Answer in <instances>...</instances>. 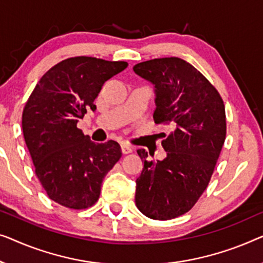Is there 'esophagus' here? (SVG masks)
Returning a JSON list of instances; mask_svg holds the SVG:
<instances>
[{
    "instance_id": "esophagus-1",
    "label": "esophagus",
    "mask_w": 263,
    "mask_h": 263,
    "mask_svg": "<svg viewBox=\"0 0 263 263\" xmlns=\"http://www.w3.org/2000/svg\"><path fill=\"white\" fill-rule=\"evenodd\" d=\"M121 151H123L124 155L131 154L133 151V147L131 145H128V144H126V143H123L121 144Z\"/></svg>"
}]
</instances>
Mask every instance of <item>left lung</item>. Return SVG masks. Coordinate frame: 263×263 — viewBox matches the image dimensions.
Segmentation results:
<instances>
[{"label":"left lung","instance_id":"left-lung-1","mask_svg":"<svg viewBox=\"0 0 263 263\" xmlns=\"http://www.w3.org/2000/svg\"><path fill=\"white\" fill-rule=\"evenodd\" d=\"M133 71L155 86L154 120L168 126L162 133L164 160L150 161L145 149L137 150L144 168L136 181V205L151 219H173L188 212L209 186L227 136L224 102L181 58H155Z\"/></svg>","mask_w":263,"mask_h":263}]
</instances>
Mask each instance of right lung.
I'll use <instances>...</instances> for the list:
<instances>
[{
	"instance_id": "obj_1",
	"label": "right lung",
	"mask_w": 263,
	"mask_h": 263,
	"mask_svg": "<svg viewBox=\"0 0 263 263\" xmlns=\"http://www.w3.org/2000/svg\"><path fill=\"white\" fill-rule=\"evenodd\" d=\"M126 62L72 57L59 62L32 91L24 112L22 131L35 175L51 200L84 210L99 200L103 177L120 160L114 140L91 142L77 127L103 83L127 68Z\"/></svg>"
}]
</instances>
